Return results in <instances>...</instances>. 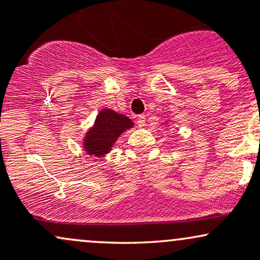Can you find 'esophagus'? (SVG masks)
I'll return each mask as SVG.
<instances>
[{
  "label": "esophagus",
  "instance_id": "esophagus-1",
  "mask_svg": "<svg viewBox=\"0 0 260 260\" xmlns=\"http://www.w3.org/2000/svg\"><path fill=\"white\" fill-rule=\"evenodd\" d=\"M145 116L144 115H140L138 116V118H137V124H138V127H144L145 126Z\"/></svg>",
  "mask_w": 260,
  "mask_h": 260
}]
</instances>
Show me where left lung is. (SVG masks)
Instances as JSON below:
<instances>
[{
  "label": "left lung",
  "mask_w": 260,
  "mask_h": 260,
  "mask_svg": "<svg viewBox=\"0 0 260 260\" xmlns=\"http://www.w3.org/2000/svg\"><path fill=\"white\" fill-rule=\"evenodd\" d=\"M168 121H169V120H168ZM168 121H166V122H165V124H169V123H168Z\"/></svg>",
  "instance_id": "1"
}]
</instances>
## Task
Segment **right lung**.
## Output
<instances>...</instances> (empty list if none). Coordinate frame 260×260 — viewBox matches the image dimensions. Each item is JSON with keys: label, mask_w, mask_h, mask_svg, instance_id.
<instances>
[{"label": "right lung", "mask_w": 260, "mask_h": 260, "mask_svg": "<svg viewBox=\"0 0 260 260\" xmlns=\"http://www.w3.org/2000/svg\"><path fill=\"white\" fill-rule=\"evenodd\" d=\"M134 127V122L123 113L104 107L95 117L92 126L86 131L82 140V148L89 156H106L120 136Z\"/></svg>", "instance_id": "right-lung-1"}]
</instances>
